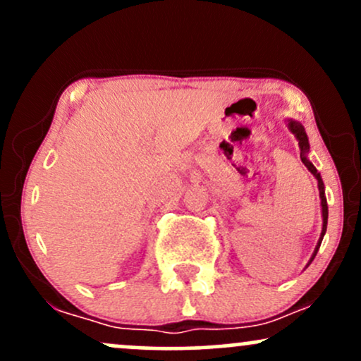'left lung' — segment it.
Wrapping results in <instances>:
<instances>
[{
  "instance_id": "left-lung-1",
  "label": "left lung",
  "mask_w": 361,
  "mask_h": 361,
  "mask_svg": "<svg viewBox=\"0 0 361 361\" xmlns=\"http://www.w3.org/2000/svg\"><path fill=\"white\" fill-rule=\"evenodd\" d=\"M288 128L290 132H292L293 135H295L297 140H299V147H300V159L302 163L307 166V169L310 173H312L314 176H316L317 180V186H319V197H321V207H322V233H321V239H319L316 250H314V255L310 261L316 258L317 251H319V246H321L322 243V238H324L326 234V227H327V202H326V195H324V183H322V178H321V173H317L316 166H314L312 163L307 159V152H309V139H307V134H305V128L302 127V123L295 122V120H288Z\"/></svg>"
}]
</instances>
